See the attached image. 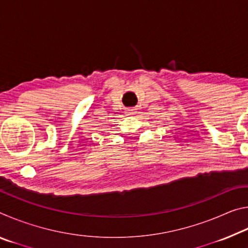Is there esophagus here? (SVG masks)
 Returning a JSON list of instances; mask_svg holds the SVG:
<instances>
[{
	"instance_id": "esophagus-1",
	"label": "esophagus",
	"mask_w": 248,
	"mask_h": 248,
	"mask_svg": "<svg viewBox=\"0 0 248 248\" xmlns=\"http://www.w3.org/2000/svg\"><path fill=\"white\" fill-rule=\"evenodd\" d=\"M125 114H127V116L134 115V114H136V109H133V108H128L127 110H125Z\"/></svg>"
}]
</instances>
